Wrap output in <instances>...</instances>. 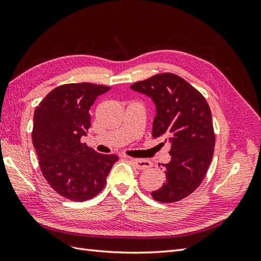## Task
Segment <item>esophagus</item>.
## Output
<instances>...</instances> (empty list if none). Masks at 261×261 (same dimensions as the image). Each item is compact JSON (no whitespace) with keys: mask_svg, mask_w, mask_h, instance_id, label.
<instances>
[{"mask_svg":"<svg viewBox=\"0 0 261 261\" xmlns=\"http://www.w3.org/2000/svg\"><path fill=\"white\" fill-rule=\"evenodd\" d=\"M130 162L134 164L135 167L139 170H145L149 167H151V163L149 160L145 159H130Z\"/></svg>","mask_w":261,"mask_h":261,"instance_id":"34e87169","label":"esophagus"}]
</instances>
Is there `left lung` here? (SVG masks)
<instances>
[{"label": "left lung", "mask_w": 261, "mask_h": 261, "mask_svg": "<svg viewBox=\"0 0 261 261\" xmlns=\"http://www.w3.org/2000/svg\"><path fill=\"white\" fill-rule=\"evenodd\" d=\"M130 87L152 99V137L164 138L170 145L171 159L163 165L165 182L151 195L162 203L180 201L201 185L213 157L215 135L208 104L191 84L171 73Z\"/></svg>", "instance_id": "1"}]
</instances>
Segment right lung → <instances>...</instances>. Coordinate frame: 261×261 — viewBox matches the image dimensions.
<instances>
[{"mask_svg": "<svg viewBox=\"0 0 261 261\" xmlns=\"http://www.w3.org/2000/svg\"><path fill=\"white\" fill-rule=\"evenodd\" d=\"M111 87L79 83L58 86L35 110L32 143L48 184L70 201L83 202L101 192L115 154L94 151L81 138L91 126L88 113Z\"/></svg>", "mask_w": 261, "mask_h": 261, "instance_id": "obj_1", "label": "right lung"}]
</instances>
